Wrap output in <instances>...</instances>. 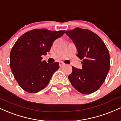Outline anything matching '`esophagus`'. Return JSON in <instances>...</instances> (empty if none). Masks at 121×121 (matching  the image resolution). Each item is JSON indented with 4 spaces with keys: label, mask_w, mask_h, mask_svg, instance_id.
Segmentation results:
<instances>
[{
    "label": "esophagus",
    "mask_w": 121,
    "mask_h": 121,
    "mask_svg": "<svg viewBox=\"0 0 121 121\" xmlns=\"http://www.w3.org/2000/svg\"><path fill=\"white\" fill-rule=\"evenodd\" d=\"M64 65H65V64H64V63L60 64V67H62V66H63Z\"/></svg>",
    "instance_id": "obj_1"
}]
</instances>
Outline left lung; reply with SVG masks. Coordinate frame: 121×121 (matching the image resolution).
Wrapping results in <instances>:
<instances>
[{"mask_svg":"<svg viewBox=\"0 0 121 121\" xmlns=\"http://www.w3.org/2000/svg\"><path fill=\"white\" fill-rule=\"evenodd\" d=\"M65 34L76 45L77 56L83 60L81 69L72 66L69 81L81 93H92L101 86L109 71V51L100 37L90 30L76 28Z\"/></svg>","mask_w":121,"mask_h":121,"instance_id":"obj_1","label":"left lung"}]
</instances>
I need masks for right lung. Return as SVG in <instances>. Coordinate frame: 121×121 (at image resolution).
Here are the masks:
<instances>
[{"label": "right lung", "mask_w": 121, "mask_h": 121, "mask_svg": "<svg viewBox=\"0 0 121 121\" xmlns=\"http://www.w3.org/2000/svg\"><path fill=\"white\" fill-rule=\"evenodd\" d=\"M65 30L36 29L18 39L10 52V67L20 86L30 93L45 88L53 74L59 68L57 62L48 64L41 60L49 52L54 41Z\"/></svg>", "instance_id": "obj_1"}]
</instances>
